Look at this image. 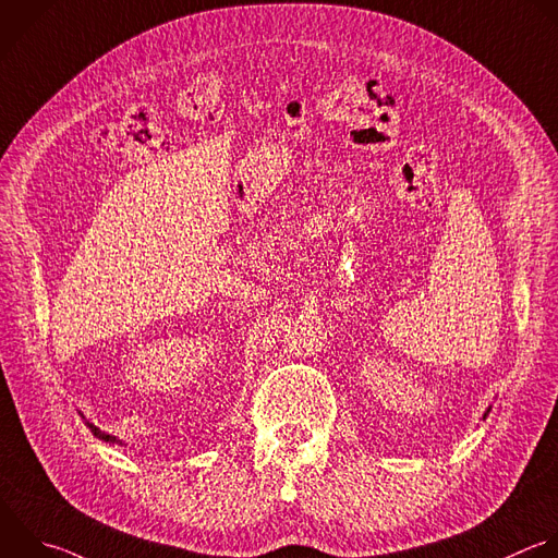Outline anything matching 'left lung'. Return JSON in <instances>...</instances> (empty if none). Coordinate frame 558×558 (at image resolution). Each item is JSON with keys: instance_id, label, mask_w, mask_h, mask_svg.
<instances>
[{"instance_id": "8db88e82", "label": "left lung", "mask_w": 558, "mask_h": 558, "mask_svg": "<svg viewBox=\"0 0 558 558\" xmlns=\"http://www.w3.org/2000/svg\"><path fill=\"white\" fill-rule=\"evenodd\" d=\"M484 418H486V414H484Z\"/></svg>"}]
</instances>
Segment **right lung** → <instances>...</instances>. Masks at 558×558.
I'll use <instances>...</instances> for the list:
<instances>
[{"instance_id": "1", "label": "right lung", "mask_w": 558, "mask_h": 558, "mask_svg": "<svg viewBox=\"0 0 558 558\" xmlns=\"http://www.w3.org/2000/svg\"><path fill=\"white\" fill-rule=\"evenodd\" d=\"M83 416V414H81ZM85 418V416H83ZM87 423V421H85ZM87 427L92 429V434L96 436V438H100V440H105V442H118V445H122V440H118L116 436H109V434H105V432H100L96 425H92V423H87Z\"/></svg>"}]
</instances>
